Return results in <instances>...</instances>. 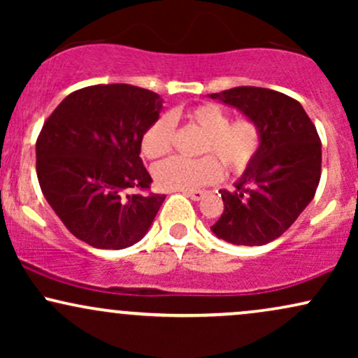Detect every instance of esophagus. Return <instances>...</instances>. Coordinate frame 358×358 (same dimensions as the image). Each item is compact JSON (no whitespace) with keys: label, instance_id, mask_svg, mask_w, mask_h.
<instances>
[{"label":"esophagus","instance_id":"obj_1","mask_svg":"<svg viewBox=\"0 0 358 358\" xmlns=\"http://www.w3.org/2000/svg\"><path fill=\"white\" fill-rule=\"evenodd\" d=\"M185 195L190 196V199L195 200V202H199V200H202L203 192L202 190H190V192H185Z\"/></svg>","mask_w":358,"mask_h":358}]
</instances>
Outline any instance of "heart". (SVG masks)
<instances>
[{
    "mask_svg": "<svg viewBox=\"0 0 358 358\" xmlns=\"http://www.w3.org/2000/svg\"><path fill=\"white\" fill-rule=\"evenodd\" d=\"M187 119L203 133L200 153H212L232 173H241L249 166L259 150L261 134L257 126L248 119L231 122V117L217 104H202L190 109ZM175 124L168 114L156 117L141 138V153L155 159L168 153L173 139ZM153 180L162 190L190 192L213 183L222 168L213 156L199 159L168 158L153 166Z\"/></svg>",
    "mask_w": 358,
    "mask_h": 358,
    "instance_id": "b5f03b06",
    "label": "heart"
}]
</instances>
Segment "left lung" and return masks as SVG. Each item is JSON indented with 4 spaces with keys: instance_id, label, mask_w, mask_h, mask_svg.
I'll list each match as a JSON object with an SVG mask.
<instances>
[{
    "instance_id": "left-lung-1",
    "label": "left lung",
    "mask_w": 358,
    "mask_h": 358,
    "mask_svg": "<svg viewBox=\"0 0 358 358\" xmlns=\"http://www.w3.org/2000/svg\"><path fill=\"white\" fill-rule=\"evenodd\" d=\"M208 97L239 109L261 134L236 190L220 192L224 212L210 231L234 245H264L286 232L313 200L322 175L316 127L298 101L278 90L242 85Z\"/></svg>"
}]
</instances>
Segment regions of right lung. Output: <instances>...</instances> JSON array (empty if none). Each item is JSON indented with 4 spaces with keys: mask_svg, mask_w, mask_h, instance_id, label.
I'll return each instance as SVG.
<instances>
[{
    "mask_svg": "<svg viewBox=\"0 0 358 358\" xmlns=\"http://www.w3.org/2000/svg\"><path fill=\"white\" fill-rule=\"evenodd\" d=\"M163 102L136 85H89L69 94L47 119L36 139V176L77 239L117 250L150 231L166 195L131 192L150 188L141 138Z\"/></svg>",
    "mask_w": 358,
    "mask_h": 358,
    "instance_id": "obj_1",
    "label": "right lung"
}]
</instances>
